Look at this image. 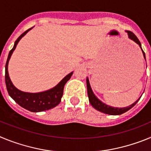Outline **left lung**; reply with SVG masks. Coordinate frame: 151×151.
<instances>
[{
    "mask_svg": "<svg viewBox=\"0 0 151 151\" xmlns=\"http://www.w3.org/2000/svg\"><path fill=\"white\" fill-rule=\"evenodd\" d=\"M126 32L128 33V35H129V38H130L131 40H132L134 41L135 43L138 44L139 45V47H141V50H142V53H143V56L145 60H146V57H145V54L144 50H142L141 48V42L139 41L138 38L136 37L135 35L134 34L133 32H130V31H126ZM86 83H87V90H88V99H89V102L91 104V106L96 109L98 111L101 112V113H106V114H108V115H121L122 113H125V112H127L128 110H129L131 108H132L134 105L138 103V101H139L141 97L138 98L137 101H135L134 103H133L132 104H131L130 106H128L126 107H122V108H119V107H113V106H110L109 105H106V104L104 103H103L102 101H100L98 98L95 96V94H94V92L92 91L90 85V82H89V79L87 77L86 78Z\"/></svg>",
    "mask_w": 151,
    "mask_h": 151,
    "instance_id": "left-lung-1",
    "label": "left lung"
}]
</instances>
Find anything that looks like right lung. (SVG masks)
<instances>
[{
  "instance_id": "obj_1",
  "label": "right lung",
  "mask_w": 151,
  "mask_h": 151,
  "mask_svg": "<svg viewBox=\"0 0 151 151\" xmlns=\"http://www.w3.org/2000/svg\"><path fill=\"white\" fill-rule=\"evenodd\" d=\"M32 28L28 29L17 38V41L14 43V46L9 53L7 60H6V66H5V82H6V89H7L9 95L19 106L31 112L38 113V112L50 110V109L55 107L56 106L59 104L61 101L63 94L64 85L67 82V81L70 79L71 76H73V72H72L64 77L55 87L52 88L49 90L45 91L38 92V93H29V92H25L19 90L13 85L11 80H10V76H9V73H8L9 60L11 57L12 54L17 47V45H18L19 41H20L21 38L23 36L26 35V33Z\"/></svg>"
}]
</instances>
